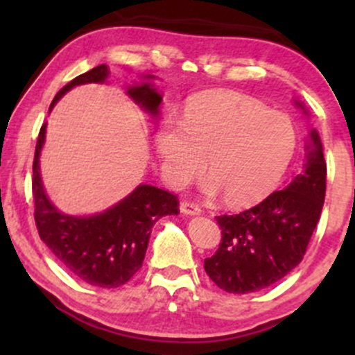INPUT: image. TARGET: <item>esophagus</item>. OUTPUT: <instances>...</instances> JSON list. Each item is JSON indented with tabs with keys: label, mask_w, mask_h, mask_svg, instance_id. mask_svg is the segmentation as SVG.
<instances>
[{
	"label": "esophagus",
	"mask_w": 355,
	"mask_h": 355,
	"mask_svg": "<svg viewBox=\"0 0 355 355\" xmlns=\"http://www.w3.org/2000/svg\"><path fill=\"white\" fill-rule=\"evenodd\" d=\"M180 210H182V214H185V215H198L202 211L198 203L190 202V200H183L180 203Z\"/></svg>",
	"instance_id": "esophagus-1"
}]
</instances>
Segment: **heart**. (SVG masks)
<instances>
[{
	"instance_id": "obj_1",
	"label": "heart",
	"mask_w": 355,
	"mask_h": 355,
	"mask_svg": "<svg viewBox=\"0 0 355 355\" xmlns=\"http://www.w3.org/2000/svg\"><path fill=\"white\" fill-rule=\"evenodd\" d=\"M155 145L173 187H183L207 168L205 190L222 191L229 205L243 207L279 185L295 153L297 133L291 118L268 112L260 101L215 93L187 105L180 125L164 121Z\"/></svg>"
}]
</instances>
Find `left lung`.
I'll list each match as a JSON object with an SVG mask.
<instances>
[{"label":"left lung","mask_w":355,"mask_h":355,"mask_svg":"<svg viewBox=\"0 0 355 355\" xmlns=\"http://www.w3.org/2000/svg\"><path fill=\"white\" fill-rule=\"evenodd\" d=\"M307 150L304 172L287 189L240 214L215 217L222 240L217 252L205 259V272L222 291H262L302 262L319 223L327 180V164L315 130Z\"/></svg>","instance_id":"8db88e82"}]
</instances>
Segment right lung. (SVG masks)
<instances>
[{
	"mask_svg": "<svg viewBox=\"0 0 355 355\" xmlns=\"http://www.w3.org/2000/svg\"><path fill=\"white\" fill-rule=\"evenodd\" d=\"M110 75L107 64H100L76 76L56 93L51 108L68 89L76 85L103 83ZM153 78V76H148ZM128 95L158 115L162 96L150 83L132 87ZM46 123L40 128L33 160L35 223L40 239L67 270L89 285L115 288L128 282L144 263L152 227L164 215H177L178 197L152 185H140L125 200L93 217H70L60 214L44 195L38 158L44 141Z\"/></svg>",
	"mask_w": 355,
	"mask_h": 355,
	"instance_id": "1",
	"label": "right lung"
}]
</instances>
